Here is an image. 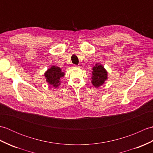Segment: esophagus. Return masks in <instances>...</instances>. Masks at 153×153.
<instances>
[{
    "instance_id": "1",
    "label": "esophagus",
    "mask_w": 153,
    "mask_h": 153,
    "mask_svg": "<svg viewBox=\"0 0 153 153\" xmlns=\"http://www.w3.org/2000/svg\"><path fill=\"white\" fill-rule=\"evenodd\" d=\"M73 68H79V66H73Z\"/></svg>"
}]
</instances>
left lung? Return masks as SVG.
<instances>
[{"instance_id": "8db88e82", "label": "left lung", "mask_w": 153, "mask_h": 153, "mask_svg": "<svg viewBox=\"0 0 153 153\" xmlns=\"http://www.w3.org/2000/svg\"><path fill=\"white\" fill-rule=\"evenodd\" d=\"M91 83L94 87H98L103 85L108 79V72L101 64L97 63L93 68Z\"/></svg>"}]
</instances>
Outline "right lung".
<instances>
[{
    "mask_svg": "<svg viewBox=\"0 0 153 153\" xmlns=\"http://www.w3.org/2000/svg\"><path fill=\"white\" fill-rule=\"evenodd\" d=\"M44 75L47 82L49 85L56 88L61 84L60 78L64 76L65 74L59 67L52 66L45 71Z\"/></svg>",
    "mask_w": 153,
    "mask_h": 153,
    "instance_id": "right-lung-1",
    "label": "right lung"
}]
</instances>
